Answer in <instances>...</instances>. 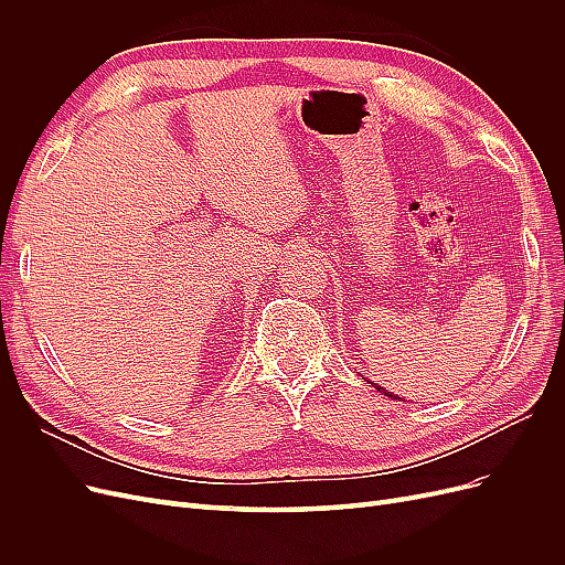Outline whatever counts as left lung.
Returning a JSON list of instances; mask_svg holds the SVG:
<instances>
[{"mask_svg":"<svg viewBox=\"0 0 565 565\" xmlns=\"http://www.w3.org/2000/svg\"><path fill=\"white\" fill-rule=\"evenodd\" d=\"M370 384H372V382H370ZM374 388H377V391H380V393H384V396H388V398H393V401H401V398H398V396H393V393H391V391H386V388H384V386H377V384H374Z\"/></svg>","mask_w":565,"mask_h":565,"instance_id":"obj_1","label":"left lung"}]
</instances>
